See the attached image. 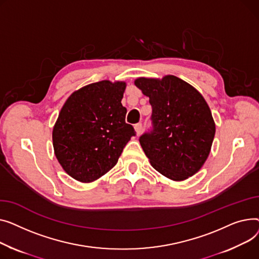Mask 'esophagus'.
<instances>
[{
	"label": "esophagus",
	"instance_id": "esophagus-1",
	"mask_svg": "<svg viewBox=\"0 0 259 259\" xmlns=\"http://www.w3.org/2000/svg\"><path fill=\"white\" fill-rule=\"evenodd\" d=\"M142 128H143L142 123H137V124H135V131H136V134L138 135V136L142 133Z\"/></svg>",
	"mask_w": 259,
	"mask_h": 259
}]
</instances>
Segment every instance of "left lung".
Wrapping results in <instances>:
<instances>
[{"mask_svg":"<svg viewBox=\"0 0 259 259\" xmlns=\"http://www.w3.org/2000/svg\"><path fill=\"white\" fill-rule=\"evenodd\" d=\"M149 97L153 128L140 144L154 168L174 181H183L201 169L215 134V124L204 97L174 75L162 79L135 80Z\"/></svg>","mask_w":259,"mask_h":259,"instance_id":"left-lung-1","label":"left lung"}]
</instances>
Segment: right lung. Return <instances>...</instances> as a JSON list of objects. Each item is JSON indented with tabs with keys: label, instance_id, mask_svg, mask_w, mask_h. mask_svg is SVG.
Segmentation results:
<instances>
[{
	"label": "right lung",
	"instance_id": "obj_1",
	"mask_svg": "<svg viewBox=\"0 0 259 259\" xmlns=\"http://www.w3.org/2000/svg\"><path fill=\"white\" fill-rule=\"evenodd\" d=\"M125 87L110 80L88 84L75 91L60 110L52 133L54 153L73 179L90 183L105 175L136 135L121 103Z\"/></svg>",
	"mask_w": 259,
	"mask_h": 259
}]
</instances>
